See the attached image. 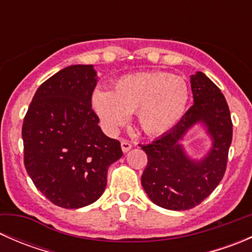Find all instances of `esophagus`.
I'll return each mask as SVG.
<instances>
[{
	"instance_id": "34e87169",
	"label": "esophagus",
	"mask_w": 252,
	"mask_h": 252,
	"mask_svg": "<svg viewBox=\"0 0 252 252\" xmlns=\"http://www.w3.org/2000/svg\"><path fill=\"white\" fill-rule=\"evenodd\" d=\"M121 145H122V150H123V152H128L129 150L131 149V142L128 141V140H122L121 141Z\"/></svg>"
}]
</instances>
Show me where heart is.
Wrapping results in <instances>:
<instances>
[{"instance_id":"heart-1","label":"heart","mask_w":252,"mask_h":252,"mask_svg":"<svg viewBox=\"0 0 252 252\" xmlns=\"http://www.w3.org/2000/svg\"><path fill=\"white\" fill-rule=\"evenodd\" d=\"M190 97L184 78L167 72H144L114 80L112 91L97 89L91 106L111 133L135 112L136 123L149 135L167 133L180 122Z\"/></svg>"}]
</instances>
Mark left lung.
I'll use <instances>...</instances> for the list:
<instances>
[{"instance_id": "8db88e82", "label": "left lung", "mask_w": 252, "mask_h": 252, "mask_svg": "<svg viewBox=\"0 0 252 252\" xmlns=\"http://www.w3.org/2000/svg\"><path fill=\"white\" fill-rule=\"evenodd\" d=\"M194 105L172 130L151 144L139 145L147 155L141 184L154 204L173 211L200 205L217 188L227 169L233 123L224 95L204 73L191 77ZM197 121L208 126L214 139L210 154L201 162L190 161L180 140Z\"/></svg>"}]
</instances>
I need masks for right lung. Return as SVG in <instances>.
Returning <instances> with one entry per match:
<instances>
[{
	"label": "right lung",
	"mask_w": 252,
	"mask_h": 252,
	"mask_svg": "<svg viewBox=\"0 0 252 252\" xmlns=\"http://www.w3.org/2000/svg\"><path fill=\"white\" fill-rule=\"evenodd\" d=\"M93 65L64 68L39 86L22 128L24 166L52 204L79 208L105 191L108 167L123 156L121 142L102 133L91 106Z\"/></svg>",
	"instance_id": "add662e5"
}]
</instances>
